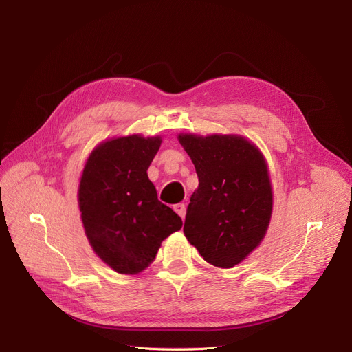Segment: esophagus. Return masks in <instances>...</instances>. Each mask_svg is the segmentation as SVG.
<instances>
[{"mask_svg": "<svg viewBox=\"0 0 352 352\" xmlns=\"http://www.w3.org/2000/svg\"><path fill=\"white\" fill-rule=\"evenodd\" d=\"M175 211L177 212V214L180 216V217H182V220L185 219V214H186V207H185V204H176L175 207Z\"/></svg>", "mask_w": 352, "mask_h": 352, "instance_id": "esophagus-1", "label": "esophagus"}]
</instances>
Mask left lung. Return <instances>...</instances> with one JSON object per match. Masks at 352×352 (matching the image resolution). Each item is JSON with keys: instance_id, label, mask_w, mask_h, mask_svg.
Wrapping results in <instances>:
<instances>
[{"instance_id": "8db88e82", "label": "left lung", "mask_w": 352, "mask_h": 352, "mask_svg": "<svg viewBox=\"0 0 352 352\" xmlns=\"http://www.w3.org/2000/svg\"><path fill=\"white\" fill-rule=\"evenodd\" d=\"M177 138L199 182L186 210L185 236L206 261L230 269L258 247L269 228L273 192L267 164L242 136Z\"/></svg>"}]
</instances>
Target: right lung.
<instances>
[{
  "instance_id": "add662e5",
  "label": "right lung",
  "mask_w": 352,
  "mask_h": 352,
  "mask_svg": "<svg viewBox=\"0 0 352 352\" xmlns=\"http://www.w3.org/2000/svg\"><path fill=\"white\" fill-rule=\"evenodd\" d=\"M160 145V136L116 138L95 148L85 164L78 194L85 233L117 273L145 270L162 242L182 228L146 175Z\"/></svg>"
}]
</instances>
